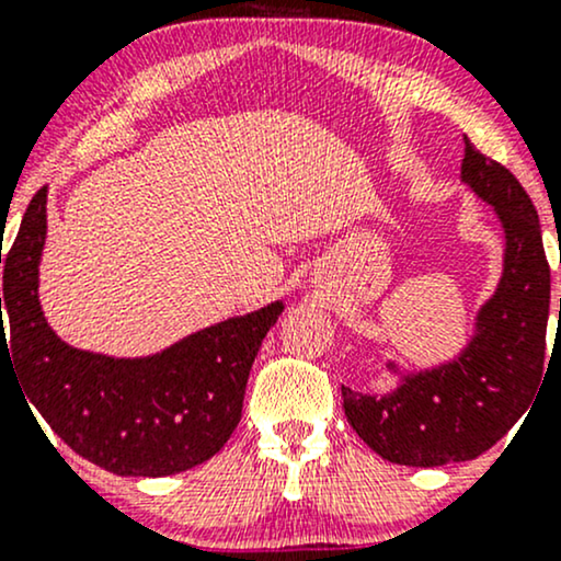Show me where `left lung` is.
<instances>
[{
    "instance_id": "left-lung-1",
    "label": "left lung",
    "mask_w": 561,
    "mask_h": 561,
    "mask_svg": "<svg viewBox=\"0 0 561 561\" xmlns=\"http://www.w3.org/2000/svg\"><path fill=\"white\" fill-rule=\"evenodd\" d=\"M461 182L491 205L504 231V268L472 337L459 356L430 369L401 371L388 362L398 388L385 396L343 388L351 427L392 465L478 459L530 409L543 377L551 272L536 205L512 171L467 137Z\"/></svg>"
}]
</instances>
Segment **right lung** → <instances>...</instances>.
<instances>
[{"label": "right lung", "mask_w": 561, "mask_h": 561, "mask_svg": "<svg viewBox=\"0 0 561 561\" xmlns=\"http://www.w3.org/2000/svg\"><path fill=\"white\" fill-rule=\"evenodd\" d=\"M44 240L47 186L25 208L10 253L2 259L0 250V358L13 353L25 403L76 454L124 478H165L218 454L240 424L250 366L285 311L282 300L186 334L152 356L79 351L57 337L38 302ZM2 310L11 319L10 341Z\"/></svg>", "instance_id": "add662e5"}]
</instances>
